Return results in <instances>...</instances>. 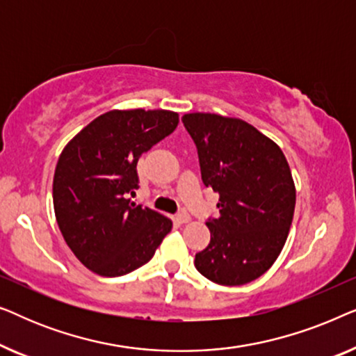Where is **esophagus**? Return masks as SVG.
Masks as SVG:
<instances>
[{
	"instance_id": "obj_1",
	"label": "esophagus",
	"mask_w": 356,
	"mask_h": 356,
	"mask_svg": "<svg viewBox=\"0 0 356 356\" xmlns=\"http://www.w3.org/2000/svg\"><path fill=\"white\" fill-rule=\"evenodd\" d=\"M177 220L179 222V223H188V222H191V216H189L188 212H179L178 216H177Z\"/></svg>"
}]
</instances>
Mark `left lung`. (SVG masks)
Returning <instances> with one entry per match:
<instances>
[{
	"label": "left lung",
	"mask_w": 356,
	"mask_h": 356,
	"mask_svg": "<svg viewBox=\"0 0 356 356\" xmlns=\"http://www.w3.org/2000/svg\"><path fill=\"white\" fill-rule=\"evenodd\" d=\"M197 147L202 183L218 193V218L206 225L211 243L194 266L220 285H243L270 269L293 220L296 191L284 152L240 118L183 116Z\"/></svg>",
	"instance_id": "obj_1"
}]
</instances>
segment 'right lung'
Returning <instances> with one entry per match:
<instances>
[{
	"mask_svg": "<svg viewBox=\"0 0 356 356\" xmlns=\"http://www.w3.org/2000/svg\"><path fill=\"white\" fill-rule=\"evenodd\" d=\"M179 123L170 110H111L79 131L58 159L53 207L74 256L95 274L120 277L152 259L172 220L131 202L138 160Z\"/></svg>",
	"mask_w": 356,
	"mask_h": 356,
	"instance_id": "1",
	"label": "right lung"
}]
</instances>
